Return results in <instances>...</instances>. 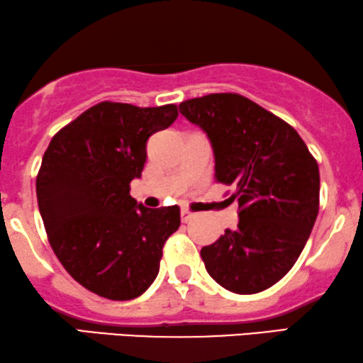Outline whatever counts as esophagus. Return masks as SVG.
<instances>
[{"instance_id":"obj_1","label":"esophagus","mask_w":363,"mask_h":363,"mask_svg":"<svg viewBox=\"0 0 363 363\" xmlns=\"http://www.w3.org/2000/svg\"><path fill=\"white\" fill-rule=\"evenodd\" d=\"M194 213H192V211H189V209H182L181 211V219H182V223H187V221H191L192 218H194Z\"/></svg>"}]
</instances>
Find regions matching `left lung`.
I'll return each instance as SVG.
<instances>
[{
    "mask_svg": "<svg viewBox=\"0 0 363 363\" xmlns=\"http://www.w3.org/2000/svg\"><path fill=\"white\" fill-rule=\"evenodd\" d=\"M179 110L208 134L216 181L235 187L240 223L201 250L223 288L253 295L296 263L320 208L316 159L290 123L240 94L184 100Z\"/></svg>",
    "mask_w": 363,
    "mask_h": 363,
    "instance_id": "1",
    "label": "left lung"
}]
</instances>
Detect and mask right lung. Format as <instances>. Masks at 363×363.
I'll return each instance as SVG.
<instances>
[{
  "label": "right lung",
  "mask_w": 363,
  "mask_h": 363,
  "mask_svg": "<svg viewBox=\"0 0 363 363\" xmlns=\"http://www.w3.org/2000/svg\"><path fill=\"white\" fill-rule=\"evenodd\" d=\"M177 105L100 102L60 128L36 176V199L53 253L86 290L108 300L140 296L159 273L162 247L181 226L179 206L149 209L130 196L154 132Z\"/></svg>",
  "instance_id": "add662e5"
}]
</instances>
